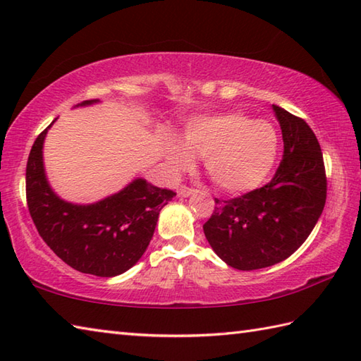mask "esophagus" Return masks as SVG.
Listing matches in <instances>:
<instances>
[{"label":"esophagus","mask_w":361,"mask_h":361,"mask_svg":"<svg viewBox=\"0 0 361 361\" xmlns=\"http://www.w3.org/2000/svg\"><path fill=\"white\" fill-rule=\"evenodd\" d=\"M194 192H195V189H192V188H188V186H180L178 188V195L180 197H188V195L194 194Z\"/></svg>","instance_id":"obj_1"}]
</instances>
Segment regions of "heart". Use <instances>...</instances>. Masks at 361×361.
I'll return each instance as SVG.
<instances>
[{
    "label": "heart",
    "mask_w": 361,
    "mask_h": 361,
    "mask_svg": "<svg viewBox=\"0 0 361 361\" xmlns=\"http://www.w3.org/2000/svg\"><path fill=\"white\" fill-rule=\"evenodd\" d=\"M183 146L171 140L167 159L175 171L204 158L214 185L227 194H244L259 188L271 175L279 154V133L269 122L230 112L195 118L186 125Z\"/></svg>",
    "instance_id": "obj_1"
}]
</instances>
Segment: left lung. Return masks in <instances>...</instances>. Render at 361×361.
<instances>
[{"instance_id": "obj_1", "label": "left lung", "mask_w": 361, "mask_h": 361, "mask_svg": "<svg viewBox=\"0 0 361 361\" xmlns=\"http://www.w3.org/2000/svg\"><path fill=\"white\" fill-rule=\"evenodd\" d=\"M272 109L283 136V159L274 178L230 200H216L203 225L209 245L239 271L263 269L291 257L313 231L327 199L321 145L305 120Z\"/></svg>"}]
</instances>
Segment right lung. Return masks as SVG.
Here are the masks:
<instances>
[{
	"label": "right lung",
	"instance_id": "obj_1",
	"mask_svg": "<svg viewBox=\"0 0 361 361\" xmlns=\"http://www.w3.org/2000/svg\"><path fill=\"white\" fill-rule=\"evenodd\" d=\"M48 128L35 139L26 164V202L35 228L49 249L76 271L97 277L126 272L144 255L159 211L176 194L136 178L97 203L62 200L49 188L44 169L42 148Z\"/></svg>",
	"mask_w": 361,
	"mask_h": 361
}]
</instances>
